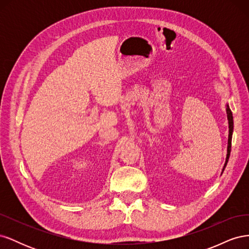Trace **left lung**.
Listing matches in <instances>:
<instances>
[{"instance_id": "obj_1", "label": "left lung", "mask_w": 249, "mask_h": 249, "mask_svg": "<svg viewBox=\"0 0 249 249\" xmlns=\"http://www.w3.org/2000/svg\"><path fill=\"white\" fill-rule=\"evenodd\" d=\"M227 113H228V119H229V142H228V155H227V160H225V164H224V167L223 170L227 166L228 161H229V158H230V154H231V135H232V115H231V111L229 108V106L227 107Z\"/></svg>"}]
</instances>
